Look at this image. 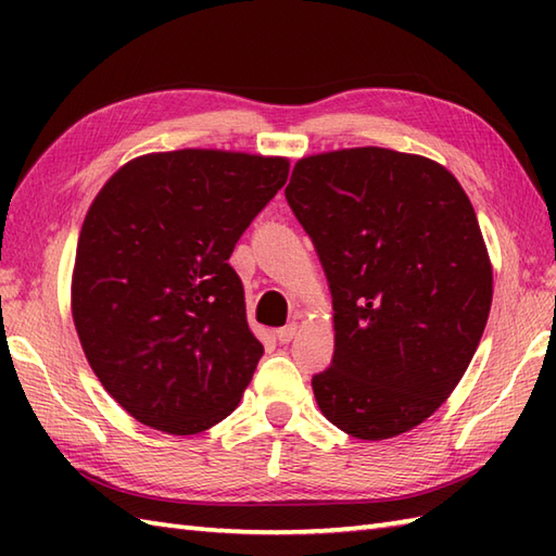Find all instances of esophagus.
<instances>
[{"instance_id": "esophagus-1", "label": "esophagus", "mask_w": 556, "mask_h": 556, "mask_svg": "<svg viewBox=\"0 0 556 556\" xmlns=\"http://www.w3.org/2000/svg\"><path fill=\"white\" fill-rule=\"evenodd\" d=\"M299 334V325L296 323H291V325H287V327H281V329H277V339H279V344H289V341Z\"/></svg>"}]
</instances>
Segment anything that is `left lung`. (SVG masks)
<instances>
[{"label":"left lung","instance_id":"left-lung-1","mask_svg":"<svg viewBox=\"0 0 556 556\" xmlns=\"http://www.w3.org/2000/svg\"><path fill=\"white\" fill-rule=\"evenodd\" d=\"M287 200L332 291L317 406L356 440L413 430L452 396L488 325L492 263L466 191L440 162L365 146L301 157Z\"/></svg>","mask_w":556,"mask_h":556}]
</instances>
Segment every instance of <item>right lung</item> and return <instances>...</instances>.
Returning <instances> with one entry per match:
<instances>
[{
    "mask_svg": "<svg viewBox=\"0 0 556 556\" xmlns=\"http://www.w3.org/2000/svg\"><path fill=\"white\" fill-rule=\"evenodd\" d=\"M287 176V157L148 152L90 203L71 315L92 372L138 422L198 434L239 406L263 344L229 257Z\"/></svg>",
    "mask_w": 556,
    "mask_h": 556,
    "instance_id": "add662e5",
    "label": "right lung"
}]
</instances>
